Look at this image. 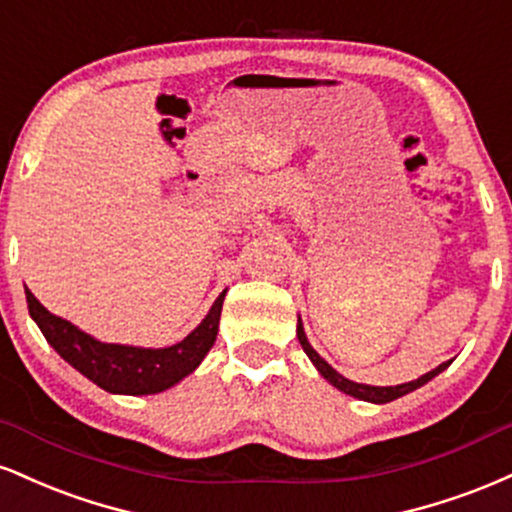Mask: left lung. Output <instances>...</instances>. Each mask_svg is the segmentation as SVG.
I'll use <instances>...</instances> for the list:
<instances>
[{
    "mask_svg": "<svg viewBox=\"0 0 512 512\" xmlns=\"http://www.w3.org/2000/svg\"><path fill=\"white\" fill-rule=\"evenodd\" d=\"M297 338H299V345H302V350L306 352V357L311 359V364L316 366V371L321 374L326 381L330 383V386H335L338 390H342L345 395H352V398L357 400H364V402H374V405H386V402H393L402 398V395L412 393V390L422 388L424 383H429L431 378H436L441 371H446L450 364H453V359L450 362H443L438 364L436 369H431L429 374L419 376L417 381H410V383H400V386H366V383H354L350 381V378H345L342 374H338V371L330 366L326 359L318 354L314 347H311V342L306 340V333H304V323L302 318H297Z\"/></svg>",
    "mask_w": 512,
    "mask_h": 512,
    "instance_id": "left-lung-1",
    "label": "left lung"
}]
</instances>
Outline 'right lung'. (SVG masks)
I'll use <instances>...</instances> for the list:
<instances>
[{
    "label": "right lung",
    "instance_id": "right-lung-1",
    "mask_svg": "<svg viewBox=\"0 0 512 512\" xmlns=\"http://www.w3.org/2000/svg\"><path fill=\"white\" fill-rule=\"evenodd\" d=\"M225 294L227 290L220 292L206 318L182 342L170 347L100 342L66 318L50 314L30 290H26V302L30 318L38 323L45 340L78 374L114 395H155L194 374L210 347L215 345Z\"/></svg>",
    "mask_w": 512,
    "mask_h": 512
}]
</instances>
